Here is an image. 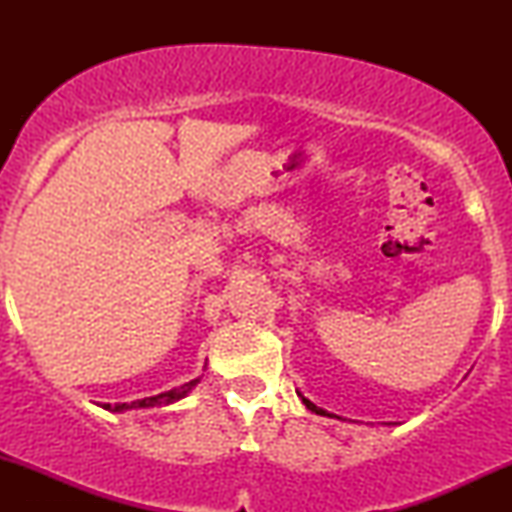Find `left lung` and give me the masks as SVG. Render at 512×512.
Wrapping results in <instances>:
<instances>
[{"mask_svg":"<svg viewBox=\"0 0 512 512\" xmlns=\"http://www.w3.org/2000/svg\"><path fill=\"white\" fill-rule=\"evenodd\" d=\"M303 403L307 405V410H312V412H317V415H328V412L326 410H321V408H317V405H314V403H310V401H307V398H303ZM328 417H331V415H328Z\"/></svg>","mask_w":512,"mask_h":512,"instance_id":"obj_1","label":"left lung"}]
</instances>
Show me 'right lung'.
<instances>
[{
	"label": "right lung",
	"instance_id": "1",
	"mask_svg": "<svg viewBox=\"0 0 512 512\" xmlns=\"http://www.w3.org/2000/svg\"><path fill=\"white\" fill-rule=\"evenodd\" d=\"M198 382H200V377H198V380H191V382L181 384V387H177V389L165 391V394H158V396H151V398H142V401H135V403H118V405L104 403L102 408H104V410L121 412V410H130V408H153V405H167V403L179 401V398H184V396L188 394V391H191Z\"/></svg>",
	"mask_w": 512,
	"mask_h": 512
}]
</instances>
